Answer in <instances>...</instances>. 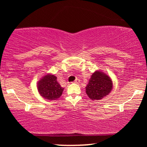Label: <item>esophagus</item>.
<instances>
[{"label":"esophagus","mask_w":147,"mask_h":147,"mask_svg":"<svg viewBox=\"0 0 147 147\" xmlns=\"http://www.w3.org/2000/svg\"><path fill=\"white\" fill-rule=\"evenodd\" d=\"M79 82H80V80H79V79H76V80L75 81V82H73L74 84H79Z\"/></svg>","instance_id":"1"}]
</instances>
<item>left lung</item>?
Returning <instances> with one entry per match:
<instances>
[{
    "label": "left lung",
    "mask_w": 147,
    "mask_h": 147,
    "mask_svg": "<svg viewBox=\"0 0 147 147\" xmlns=\"http://www.w3.org/2000/svg\"><path fill=\"white\" fill-rule=\"evenodd\" d=\"M112 88L113 83L110 77L104 72L97 71L91 76L86 87V92L89 98L99 100L109 94Z\"/></svg>",
    "instance_id": "obj_1"
}]
</instances>
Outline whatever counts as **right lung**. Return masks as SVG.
<instances>
[{
  "label": "right lung",
  "instance_id": "obj_1",
  "mask_svg": "<svg viewBox=\"0 0 147 147\" xmlns=\"http://www.w3.org/2000/svg\"><path fill=\"white\" fill-rule=\"evenodd\" d=\"M63 89L58 83L55 75H45L38 83V90L40 95L50 101L58 99L62 95Z\"/></svg>",
  "mask_w": 147,
  "mask_h": 147
}]
</instances>
